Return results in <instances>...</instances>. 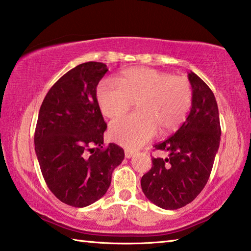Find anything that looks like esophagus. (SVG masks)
<instances>
[{"label":"esophagus","instance_id":"obj_1","mask_svg":"<svg viewBox=\"0 0 251 251\" xmlns=\"http://www.w3.org/2000/svg\"><path fill=\"white\" fill-rule=\"evenodd\" d=\"M135 154V152L134 151H130V150H125V157L127 158V159H129V158H131Z\"/></svg>","mask_w":251,"mask_h":251}]
</instances>
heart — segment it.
Masks as SVG:
<instances>
[{"label": "heart", "instance_id": "b5f03b06", "mask_svg": "<svg viewBox=\"0 0 251 251\" xmlns=\"http://www.w3.org/2000/svg\"><path fill=\"white\" fill-rule=\"evenodd\" d=\"M117 83L102 81L97 99L107 118L121 116L137 101L138 112L118 118L110 126L111 138L128 149L145 145L158 127L162 131L176 129L192 105V86L182 76L150 68H130L122 72Z\"/></svg>", "mask_w": 251, "mask_h": 251}]
</instances>
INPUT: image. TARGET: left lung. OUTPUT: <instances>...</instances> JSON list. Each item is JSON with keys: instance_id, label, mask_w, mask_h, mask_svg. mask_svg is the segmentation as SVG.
Masks as SVG:
<instances>
[{"instance_id": "obj_1", "label": "left lung", "mask_w": 251, "mask_h": 251, "mask_svg": "<svg viewBox=\"0 0 251 251\" xmlns=\"http://www.w3.org/2000/svg\"><path fill=\"white\" fill-rule=\"evenodd\" d=\"M192 107L176 133L154 150L167 158H152V167L140 181L150 202L163 209L185 206L201 193L211 175L220 147L221 124L215 97L208 85L191 71Z\"/></svg>"}]
</instances>
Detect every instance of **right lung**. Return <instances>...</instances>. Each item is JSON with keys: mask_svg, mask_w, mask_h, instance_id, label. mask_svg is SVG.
<instances>
[{"mask_svg": "<svg viewBox=\"0 0 251 251\" xmlns=\"http://www.w3.org/2000/svg\"><path fill=\"white\" fill-rule=\"evenodd\" d=\"M107 67L90 61L63 75L45 97L35 130V151L49 190L75 207L97 202L125 157L120 146L103 148L104 122L97 86Z\"/></svg>", "mask_w": 251, "mask_h": 251, "instance_id": "obj_1", "label": "right lung"}]
</instances>
